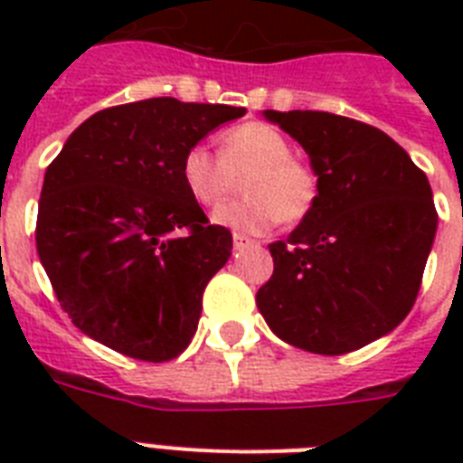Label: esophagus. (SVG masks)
<instances>
[{
  "label": "esophagus",
  "mask_w": 463,
  "mask_h": 463,
  "mask_svg": "<svg viewBox=\"0 0 463 463\" xmlns=\"http://www.w3.org/2000/svg\"><path fill=\"white\" fill-rule=\"evenodd\" d=\"M254 240L245 238V235H240V232H235L232 235V247H235V252H242V250H247V247H252Z\"/></svg>",
  "instance_id": "esophagus-1"
}]
</instances>
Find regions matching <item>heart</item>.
<instances>
[{
	"instance_id": "b5f03b06",
	"label": "heart",
	"mask_w": 463,
	"mask_h": 463,
	"mask_svg": "<svg viewBox=\"0 0 463 463\" xmlns=\"http://www.w3.org/2000/svg\"><path fill=\"white\" fill-rule=\"evenodd\" d=\"M247 199L213 211L218 225L240 232H267L279 221L298 223L319 199V175L296 158L288 137L264 122H245L221 134V156L192 144L180 158V180L199 206H216L238 189Z\"/></svg>"
}]
</instances>
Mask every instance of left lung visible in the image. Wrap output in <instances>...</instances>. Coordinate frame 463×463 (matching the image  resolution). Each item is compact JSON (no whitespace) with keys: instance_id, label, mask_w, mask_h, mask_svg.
Here are the masks:
<instances>
[{"instance_id":"left-lung-1","label":"left lung","mask_w":463,"mask_h":463,"mask_svg":"<svg viewBox=\"0 0 463 463\" xmlns=\"http://www.w3.org/2000/svg\"><path fill=\"white\" fill-rule=\"evenodd\" d=\"M264 115L305 148L319 199L288 238L269 245L274 274L257 307L296 348L358 351L416 303L438 231L430 182L377 127L319 110Z\"/></svg>"}]
</instances>
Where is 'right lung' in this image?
Here are the masks:
<instances>
[{
    "label": "right lung",
    "mask_w": 463,
    "mask_h": 463,
    "mask_svg": "<svg viewBox=\"0 0 463 463\" xmlns=\"http://www.w3.org/2000/svg\"><path fill=\"white\" fill-rule=\"evenodd\" d=\"M245 108L148 98L76 127L47 165L38 257L71 322L146 363L177 358L232 235L211 225L180 180V158Z\"/></svg>",
    "instance_id": "add662e5"
}]
</instances>
